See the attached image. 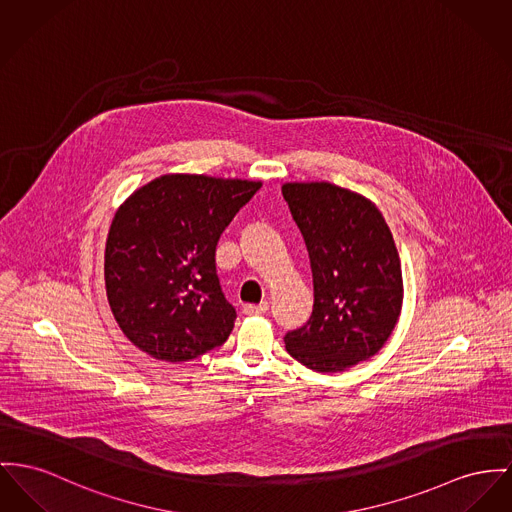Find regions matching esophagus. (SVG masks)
<instances>
[{
	"label": "esophagus",
	"mask_w": 512,
	"mask_h": 512,
	"mask_svg": "<svg viewBox=\"0 0 512 512\" xmlns=\"http://www.w3.org/2000/svg\"><path fill=\"white\" fill-rule=\"evenodd\" d=\"M268 308H270V305L264 301V303H260V305H244L242 312L248 314V316H254V314H264Z\"/></svg>",
	"instance_id": "obj_1"
}]
</instances>
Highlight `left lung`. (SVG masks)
<instances>
[{
  "mask_svg": "<svg viewBox=\"0 0 512 512\" xmlns=\"http://www.w3.org/2000/svg\"><path fill=\"white\" fill-rule=\"evenodd\" d=\"M305 239L314 305L305 326L285 334L293 359L318 373L367 361L390 338L402 310L398 250L367 198L328 182L283 184Z\"/></svg>",
  "mask_w": 512,
  "mask_h": 512,
  "instance_id": "left-lung-1",
  "label": "left lung"
}]
</instances>
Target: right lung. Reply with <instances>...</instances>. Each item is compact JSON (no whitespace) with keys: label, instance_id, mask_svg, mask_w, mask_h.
<instances>
[{"label":"right lung","instance_id":"right-lung-1","mask_svg":"<svg viewBox=\"0 0 512 512\" xmlns=\"http://www.w3.org/2000/svg\"><path fill=\"white\" fill-rule=\"evenodd\" d=\"M260 182L165 174L134 192L110 225L104 281L112 314L141 351L188 361L223 345L237 318L215 248Z\"/></svg>","mask_w":512,"mask_h":512}]
</instances>
